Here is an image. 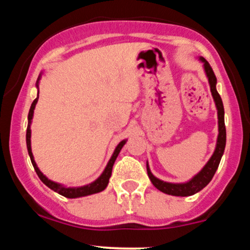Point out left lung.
Returning <instances> with one entry per match:
<instances>
[{"mask_svg":"<svg viewBox=\"0 0 250 250\" xmlns=\"http://www.w3.org/2000/svg\"><path fill=\"white\" fill-rule=\"evenodd\" d=\"M200 61L203 63V70H205L206 76H207L209 87H210L211 96H213L215 105H216L217 110V125H219V135H217L216 146H215V150L208 162L206 163L203 167L196 175H194L190 180L187 182L182 183H173V182H166L157 179L154 176L153 173L150 171L149 165L147 162V173L151 183L155 186V188L159 189L162 193L173 195V196H191V195L199 193L213 179L214 174L216 173L217 168H219L221 157L225 153L226 148V125H225V109H223V103L221 100L220 94L216 90V76H215L213 69H211L210 64L206 61L203 57L200 56Z\"/></svg>","mask_w":250,"mask_h":250,"instance_id":"1","label":"left lung"}]
</instances>
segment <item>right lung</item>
Wrapping results in <instances>:
<instances>
[{
    "instance_id": "add662e5",
    "label": "right lung",
    "mask_w": 250,
    "mask_h": 250,
    "mask_svg": "<svg viewBox=\"0 0 250 250\" xmlns=\"http://www.w3.org/2000/svg\"><path fill=\"white\" fill-rule=\"evenodd\" d=\"M42 74L43 73L40 74L39 79H37V81H36L37 97L35 100H34L33 103H31V107L29 109V114H28L27 135H25V141H27L28 154H29L30 161H31V163H33V167H34V169H35L36 174L39 175L40 180H41L42 182L44 183V185L47 186L48 188H50L51 190L56 191V193L62 195V196L68 197V199H76V197L88 196V195H93V194L100 193V191L104 190V189L107 188V186L109 183V179H110V176H111V170H113V166H114V163H115L116 157L119 156L120 151H121L123 146L125 145L127 140H122V141L116 146L115 150H114V153H113V155H111L110 160L108 161L107 166H105L104 170L102 171V174L100 175V176L97 177L95 181H93V182L88 183V185H85V186H81V187H67V186L61 185V183H57V182H55V181H51V180L48 179V177L45 176V175L43 174L41 170H40L39 167H37L35 160H34L33 151H31V141H30L31 129H30V125H31V121H33V117H34V110H35V105H36L37 101H39V93H40V91H39V84H40V80H41V77H42Z\"/></svg>"
}]
</instances>
